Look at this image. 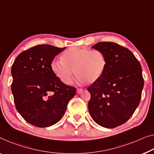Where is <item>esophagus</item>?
I'll return each mask as SVG.
<instances>
[{"mask_svg":"<svg viewBox=\"0 0 154 154\" xmlns=\"http://www.w3.org/2000/svg\"><path fill=\"white\" fill-rule=\"evenodd\" d=\"M83 91H84V89H82V88H77V93L78 94L82 93Z\"/></svg>","mask_w":154,"mask_h":154,"instance_id":"1","label":"esophagus"}]
</instances>
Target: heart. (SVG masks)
Masks as SVG:
<instances>
[{
  "label": "heart",
  "instance_id": "b5f03b06",
  "mask_svg": "<svg viewBox=\"0 0 154 154\" xmlns=\"http://www.w3.org/2000/svg\"><path fill=\"white\" fill-rule=\"evenodd\" d=\"M106 64V57L100 50L71 48L63 52L61 60L52 61L51 68L65 84L72 82L75 72L78 74L77 81L79 83H93L104 74Z\"/></svg>",
  "mask_w": 154,
  "mask_h": 154
}]
</instances>
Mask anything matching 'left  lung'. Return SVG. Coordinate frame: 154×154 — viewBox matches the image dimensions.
<instances>
[{"mask_svg":"<svg viewBox=\"0 0 154 154\" xmlns=\"http://www.w3.org/2000/svg\"><path fill=\"white\" fill-rule=\"evenodd\" d=\"M92 48L102 51L106 68L100 79L88 88L89 113L97 125L115 128L125 123L141 99L144 79L140 63L134 54L113 42H98Z\"/></svg>","mask_w":154,"mask_h":154,"instance_id":"obj_1","label":"left lung"}]
</instances>
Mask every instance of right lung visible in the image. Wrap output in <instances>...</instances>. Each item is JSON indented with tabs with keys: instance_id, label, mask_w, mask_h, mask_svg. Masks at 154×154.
Listing matches in <instances>:
<instances>
[{
	"instance_id": "1",
	"label": "right lung",
	"mask_w": 154,
	"mask_h": 154,
	"mask_svg": "<svg viewBox=\"0 0 154 154\" xmlns=\"http://www.w3.org/2000/svg\"><path fill=\"white\" fill-rule=\"evenodd\" d=\"M66 48L38 45L18 55L11 66V92L16 109L27 122L47 127L61 120L76 88L63 84L51 68Z\"/></svg>"
}]
</instances>
